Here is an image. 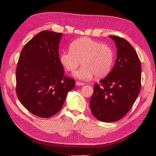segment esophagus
<instances>
[{
  "mask_svg": "<svg viewBox=\"0 0 156 156\" xmlns=\"http://www.w3.org/2000/svg\"><path fill=\"white\" fill-rule=\"evenodd\" d=\"M75 84H76L77 86H81V85H85V83H81V82H79V81H76Z\"/></svg>",
  "mask_w": 156,
  "mask_h": 156,
  "instance_id": "1",
  "label": "esophagus"
}]
</instances>
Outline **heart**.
<instances>
[{"instance_id":"heart-1","label":"heart","mask_w":156,"mask_h":156,"mask_svg":"<svg viewBox=\"0 0 156 156\" xmlns=\"http://www.w3.org/2000/svg\"><path fill=\"white\" fill-rule=\"evenodd\" d=\"M69 50L60 56L63 67L73 72L81 64L83 66L74 73L82 80H89L94 75L98 78L105 77L112 68L113 52L109 46L88 37H82L73 41Z\"/></svg>"}]
</instances>
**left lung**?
<instances>
[{
	"label": "left lung",
	"instance_id": "left-lung-1",
	"mask_svg": "<svg viewBox=\"0 0 156 156\" xmlns=\"http://www.w3.org/2000/svg\"><path fill=\"white\" fill-rule=\"evenodd\" d=\"M117 47V59L111 72L94 85L90 111L96 119L115 122L127 114L139 94L141 63L133 46L123 38L109 35Z\"/></svg>",
	"mask_w": 156,
	"mask_h": 156
}]
</instances>
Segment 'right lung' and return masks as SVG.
<instances>
[{
    "label": "right lung",
    "instance_id": "obj_1",
    "mask_svg": "<svg viewBox=\"0 0 156 156\" xmlns=\"http://www.w3.org/2000/svg\"><path fill=\"white\" fill-rule=\"evenodd\" d=\"M63 33L43 31L25 44L17 64L16 94L29 112L48 118L57 113L75 85L59 57Z\"/></svg>",
    "mask_w": 156,
    "mask_h": 156
}]
</instances>
